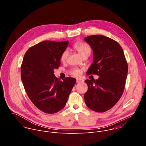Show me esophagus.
<instances>
[{
	"mask_svg": "<svg viewBox=\"0 0 146 146\" xmlns=\"http://www.w3.org/2000/svg\"><path fill=\"white\" fill-rule=\"evenodd\" d=\"M76 82H77V83H80V82H83V80H81V79L78 78V79H77V80H76Z\"/></svg>",
	"mask_w": 146,
	"mask_h": 146,
	"instance_id": "obj_1",
	"label": "esophagus"
}]
</instances>
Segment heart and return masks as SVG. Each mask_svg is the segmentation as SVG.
Instances as JSON below:
<instances>
[{
  "instance_id": "1",
  "label": "heart",
  "mask_w": 146,
  "mask_h": 146,
  "mask_svg": "<svg viewBox=\"0 0 146 146\" xmlns=\"http://www.w3.org/2000/svg\"><path fill=\"white\" fill-rule=\"evenodd\" d=\"M73 48L75 50H76L80 54V55L82 58L86 56H89V55L91 52V48L90 46V45L81 41H77L76 42H75L74 44H73ZM68 55V50H66L64 51L60 55V60L62 62H65L67 59ZM82 71H83L82 69L78 68H74L69 70V74L72 75V76L78 77L81 75Z\"/></svg>"
}]
</instances>
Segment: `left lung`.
<instances>
[{
    "mask_svg": "<svg viewBox=\"0 0 146 146\" xmlns=\"http://www.w3.org/2000/svg\"><path fill=\"white\" fill-rule=\"evenodd\" d=\"M91 47L93 63L87 74H96L98 80H86L88 87L84 100L88 108L96 112L111 109L121 98L125 86L128 66L123 50L116 41L102 35L87 36Z\"/></svg>",
    "mask_w": 146,
    "mask_h": 146,
    "instance_id": "8db88e82",
    "label": "left lung"
}]
</instances>
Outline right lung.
<instances>
[{
	"label": "right lung",
	"mask_w": 146,
	"mask_h": 146,
	"mask_svg": "<svg viewBox=\"0 0 146 146\" xmlns=\"http://www.w3.org/2000/svg\"><path fill=\"white\" fill-rule=\"evenodd\" d=\"M69 41L45 40L29 48L21 66L25 90L33 105L47 114L56 113L66 105L76 80L66 77L63 81L54 76L60 65V57Z\"/></svg>",
	"instance_id": "right-lung-1"
}]
</instances>
